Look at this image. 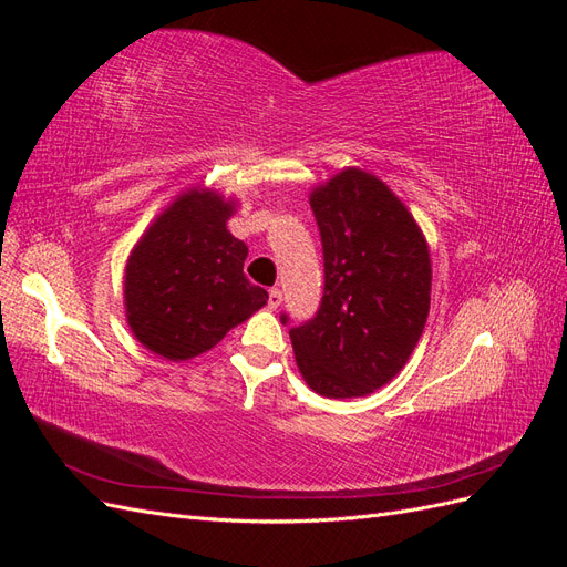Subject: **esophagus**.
I'll use <instances>...</instances> for the list:
<instances>
[{
	"label": "esophagus",
	"instance_id": "34e87169",
	"mask_svg": "<svg viewBox=\"0 0 567 567\" xmlns=\"http://www.w3.org/2000/svg\"><path fill=\"white\" fill-rule=\"evenodd\" d=\"M281 302H284V293H281V290H279V288H271V290H269V310H279Z\"/></svg>",
	"mask_w": 567,
	"mask_h": 567
}]
</instances>
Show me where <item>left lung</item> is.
<instances>
[{
	"label": "left lung",
	"mask_w": 567,
	"mask_h": 567,
	"mask_svg": "<svg viewBox=\"0 0 567 567\" xmlns=\"http://www.w3.org/2000/svg\"><path fill=\"white\" fill-rule=\"evenodd\" d=\"M310 205L323 246V298L315 319L288 331L296 362L317 394L367 398L419 346L431 310V250L406 205L362 167L315 186Z\"/></svg>",
	"instance_id": "8db88e82"
}]
</instances>
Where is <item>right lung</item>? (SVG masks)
<instances>
[{
  "label": "right lung",
  "mask_w": 567,
  "mask_h": 567,
  "mask_svg": "<svg viewBox=\"0 0 567 567\" xmlns=\"http://www.w3.org/2000/svg\"><path fill=\"white\" fill-rule=\"evenodd\" d=\"M236 200L188 186L134 244L123 277L132 336L167 362L213 350L267 305L246 279L248 246L227 229Z\"/></svg>",
  "instance_id": "obj_1"
}]
</instances>
